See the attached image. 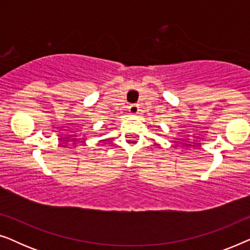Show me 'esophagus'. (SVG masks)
I'll use <instances>...</instances> for the list:
<instances>
[{"instance_id":"34e87169","label":"esophagus","mask_w":250,"mask_h":250,"mask_svg":"<svg viewBox=\"0 0 250 250\" xmlns=\"http://www.w3.org/2000/svg\"><path fill=\"white\" fill-rule=\"evenodd\" d=\"M128 111L131 112L132 115H136L139 112V105L138 104H131L128 107Z\"/></svg>"}]
</instances>
